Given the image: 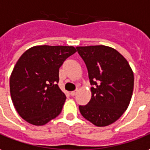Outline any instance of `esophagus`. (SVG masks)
<instances>
[{
  "instance_id": "obj_1",
  "label": "esophagus",
  "mask_w": 150,
  "mask_h": 150,
  "mask_svg": "<svg viewBox=\"0 0 150 150\" xmlns=\"http://www.w3.org/2000/svg\"><path fill=\"white\" fill-rule=\"evenodd\" d=\"M77 93V90H76V91H71L70 92V95L72 96H76Z\"/></svg>"
}]
</instances>
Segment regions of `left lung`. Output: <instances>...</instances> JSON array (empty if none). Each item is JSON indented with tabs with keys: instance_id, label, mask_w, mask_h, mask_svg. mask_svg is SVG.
I'll use <instances>...</instances> for the list:
<instances>
[{
	"instance_id": "obj_1",
	"label": "left lung",
	"mask_w": 150,
	"mask_h": 150,
	"mask_svg": "<svg viewBox=\"0 0 150 150\" xmlns=\"http://www.w3.org/2000/svg\"><path fill=\"white\" fill-rule=\"evenodd\" d=\"M88 70L91 99L79 106L86 120L96 127L116 122L128 108L134 88V74L127 60L106 45L77 46Z\"/></svg>"
}]
</instances>
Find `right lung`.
<instances>
[{
	"instance_id": "right-lung-1",
	"label": "right lung",
	"mask_w": 150,
	"mask_h": 150,
	"mask_svg": "<svg viewBox=\"0 0 150 150\" xmlns=\"http://www.w3.org/2000/svg\"><path fill=\"white\" fill-rule=\"evenodd\" d=\"M77 50L67 45H35L14 65L10 91L14 108L30 124L43 126L61 112L66 96L58 86L59 69Z\"/></svg>"
}]
</instances>
